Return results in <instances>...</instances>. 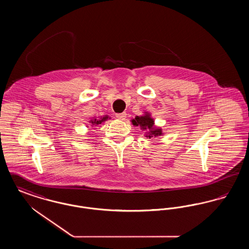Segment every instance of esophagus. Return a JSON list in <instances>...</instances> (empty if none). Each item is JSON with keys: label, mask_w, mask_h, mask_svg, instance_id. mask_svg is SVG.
<instances>
[{"label": "esophagus", "mask_w": 249, "mask_h": 249, "mask_svg": "<svg viewBox=\"0 0 249 249\" xmlns=\"http://www.w3.org/2000/svg\"><path fill=\"white\" fill-rule=\"evenodd\" d=\"M126 116H127V114H126L125 112L120 113V114H117V115H116V117H117L119 119H121V120H124V119H126Z\"/></svg>", "instance_id": "34e87169"}]
</instances>
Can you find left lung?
Returning <instances> with one entry per match:
<instances>
[{"instance_id": "8db88e82", "label": "left lung", "mask_w": 249, "mask_h": 249, "mask_svg": "<svg viewBox=\"0 0 249 249\" xmlns=\"http://www.w3.org/2000/svg\"><path fill=\"white\" fill-rule=\"evenodd\" d=\"M130 121L133 126H136L140 128L142 131H144V137L148 139L161 136L164 133L160 127H157L155 125L154 119L151 117V114L148 112H143V115L136 116Z\"/></svg>"}]
</instances>
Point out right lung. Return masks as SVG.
I'll list each match as a JSON object with an SVG mask.
<instances>
[{"label": "right lung", "instance_id": "add662e5", "mask_svg": "<svg viewBox=\"0 0 249 249\" xmlns=\"http://www.w3.org/2000/svg\"><path fill=\"white\" fill-rule=\"evenodd\" d=\"M110 119H111V118H109L108 115H106V116L100 117V118H93V119H91L89 121V125H90L91 127H93V126H98V125H100V124L106 122L107 120ZM87 127H89V126H87Z\"/></svg>", "mask_w": 249, "mask_h": 249}]
</instances>
